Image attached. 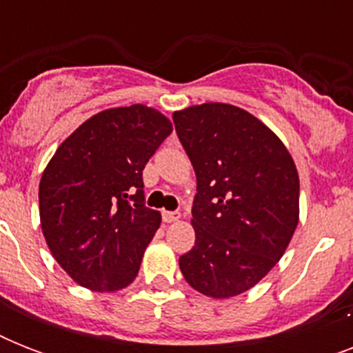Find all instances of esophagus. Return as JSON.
Wrapping results in <instances>:
<instances>
[{
    "label": "esophagus",
    "instance_id": "obj_1",
    "mask_svg": "<svg viewBox=\"0 0 353 353\" xmlns=\"http://www.w3.org/2000/svg\"><path fill=\"white\" fill-rule=\"evenodd\" d=\"M179 218H181L179 212H168V210H163V221H165V223H174V221H177Z\"/></svg>",
    "mask_w": 353,
    "mask_h": 353
}]
</instances>
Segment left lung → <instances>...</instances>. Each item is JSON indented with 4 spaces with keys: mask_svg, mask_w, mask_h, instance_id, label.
<instances>
[{
    "mask_svg": "<svg viewBox=\"0 0 353 353\" xmlns=\"http://www.w3.org/2000/svg\"><path fill=\"white\" fill-rule=\"evenodd\" d=\"M196 172V245L183 276L212 299L245 293L276 265L299 225V172L279 135L232 104L172 113Z\"/></svg>",
    "mask_w": 353,
    "mask_h": 353,
    "instance_id": "left-lung-1",
    "label": "left lung"
}]
</instances>
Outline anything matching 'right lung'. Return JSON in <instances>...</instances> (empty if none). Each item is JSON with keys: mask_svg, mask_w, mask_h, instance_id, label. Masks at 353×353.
I'll return each mask as SVG.
<instances>
[{"mask_svg": "<svg viewBox=\"0 0 353 353\" xmlns=\"http://www.w3.org/2000/svg\"><path fill=\"white\" fill-rule=\"evenodd\" d=\"M172 122L154 108H110L82 122L41 174L40 225L60 268L99 293L132 284L161 212L144 207L143 170Z\"/></svg>", "mask_w": 353, "mask_h": 353, "instance_id": "obj_1", "label": "right lung"}]
</instances>
